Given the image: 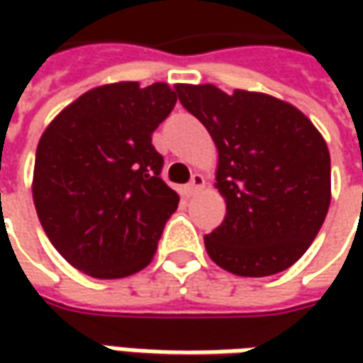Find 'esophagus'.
<instances>
[{
	"instance_id": "34e87169",
	"label": "esophagus",
	"mask_w": 363,
	"mask_h": 363,
	"mask_svg": "<svg viewBox=\"0 0 363 363\" xmlns=\"http://www.w3.org/2000/svg\"><path fill=\"white\" fill-rule=\"evenodd\" d=\"M196 182H203V175L198 172H189V184H196Z\"/></svg>"
}]
</instances>
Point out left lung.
Wrapping results in <instances>:
<instances>
[{
    "label": "left lung",
    "instance_id": "left-lung-1",
    "mask_svg": "<svg viewBox=\"0 0 363 363\" xmlns=\"http://www.w3.org/2000/svg\"><path fill=\"white\" fill-rule=\"evenodd\" d=\"M179 86L119 82L92 89L52 121L35 149L32 196L40 224L80 272L125 279L155 257L179 196L161 179L151 135Z\"/></svg>",
    "mask_w": 363,
    "mask_h": 363
}]
</instances>
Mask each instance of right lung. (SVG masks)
<instances>
[{"mask_svg": "<svg viewBox=\"0 0 363 363\" xmlns=\"http://www.w3.org/2000/svg\"><path fill=\"white\" fill-rule=\"evenodd\" d=\"M182 105L218 149L216 188L226 216L203 236L210 258L238 277H269L299 260L331 202L323 137L295 106L260 92L226 94L212 84Z\"/></svg>", "mask_w": 363, "mask_h": 363, "instance_id": "right-lung-1", "label": "right lung"}]
</instances>
